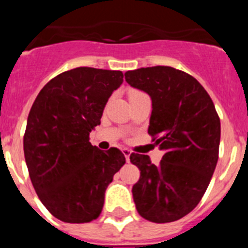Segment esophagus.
<instances>
[{
    "label": "esophagus",
    "mask_w": 248,
    "mask_h": 248,
    "mask_svg": "<svg viewBox=\"0 0 248 248\" xmlns=\"http://www.w3.org/2000/svg\"><path fill=\"white\" fill-rule=\"evenodd\" d=\"M123 154H124V156H125V160L126 161H130V154H131V151L129 150V149H123Z\"/></svg>",
    "instance_id": "34e87169"
}]
</instances>
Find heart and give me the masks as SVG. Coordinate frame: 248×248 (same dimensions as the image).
I'll list each match as a JSON object with an SVG mask.
<instances>
[{"mask_svg": "<svg viewBox=\"0 0 248 248\" xmlns=\"http://www.w3.org/2000/svg\"><path fill=\"white\" fill-rule=\"evenodd\" d=\"M135 93H139V92H134V93H133V94H135Z\"/></svg>", "mask_w": 248, "mask_h": 248, "instance_id": "b5f03b06", "label": "heart"}]
</instances>
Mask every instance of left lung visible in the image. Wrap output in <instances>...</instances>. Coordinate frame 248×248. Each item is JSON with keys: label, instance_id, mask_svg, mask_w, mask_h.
I'll use <instances>...</instances> for the list:
<instances>
[{"label": "left lung", "instance_id": "8db88e82", "mask_svg": "<svg viewBox=\"0 0 248 248\" xmlns=\"http://www.w3.org/2000/svg\"><path fill=\"white\" fill-rule=\"evenodd\" d=\"M125 80L150 95L148 133L165 151L157 166L148 155H130L140 170L131 190L135 207L151 222L180 220L200 202L215 171L220 118L205 88L183 71L165 65L139 68L126 72Z\"/></svg>", "mask_w": 248, "mask_h": 248}]
</instances>
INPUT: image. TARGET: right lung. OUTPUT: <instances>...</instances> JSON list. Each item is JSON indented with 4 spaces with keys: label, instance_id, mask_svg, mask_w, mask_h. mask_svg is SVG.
Listing matches in <instances>:
<instances>
[{
    "label": "right lung",
    "instance_id": "right-lung-1",
    "mask_svg": "<svg viewBox=\"0 0 248 248\" xmlns=\"http://www.w3.org/2000/svg\"><path fill=\"white\" fill-rule=\"evenodd\" d=\"M120 71L74 68L50 79L37 95L23 137L31 181L46 209L68 223L95 220L115 172L125 164L117 148L89 143Z\"/></svg>",
    "mask_w": 248,
    "mask_h": 248
}]
</instances>
